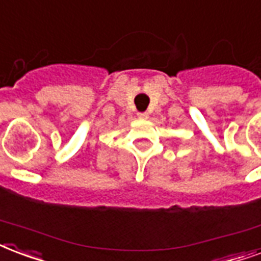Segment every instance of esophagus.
I'll use <instances>...</instances> for the list:
<instances>
[{"mask_svg": "<svg viewBox=\"0 0 261 261\" xmlns=\"http://www.w3.org/2000/svg\"><path fill=\"white\" fill-rule=\"evenodd\" d=\"M138 117L139 119H142V120H145V119H148L149 117V113L148 112H139Z\"/></svg>", "mask_w": 261, "mask_h": 261, "instance_id": "obj_1", "label": "esophagus"}]
</instances>
